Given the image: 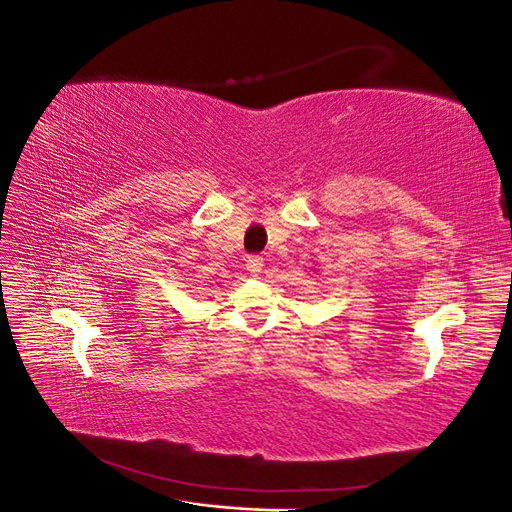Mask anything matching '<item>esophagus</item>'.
Listing matches in <instances>:
<instances>
[{
  "mask_svg": "<svg viewBox=\"0 0 512 512\" xmlns=\"http://www.w3.org/2000/svg\"><path fill=\"white\" fill-rule=\"evenodd\" d=\"M245 267L252 275H258V273H262V267H265V260H262L260 256H250L245 262Z\"/></svg>",
  "mask_w": 512,
  "mask_h": 512,
  "instance_id": "1",
  "label": "esophagus"
}]
</instances>
